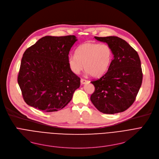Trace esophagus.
<instances>
[{
  "label": "esophagus",
  "mask_w": 159,
  "mask_h": 159,
  "mask_svg": "<svg viewBox=\"0 0 159 159\" xmlns=\"http://www.w3.org/2000/svg\"><path fill=\"white\" fill-rule=\"evenodd\" d=\"M88 82H89V80L84 79H81V80H80V82H81V84H86V83H88Z\"/></svg>",
  "instance_id": "esophagus-1"
}]
</instances>
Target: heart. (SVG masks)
<instances>
[{
  "label": "heart",
  "mask_w": 159,
  "mask_h": 159,
  "mask_svg": "<svg viewBox=\"0 0 159 159\" xmlns=\"http://www.w3.org/2000/svg\"><path fill=\"white\" fill-rule=\"evenodd\" d=\"M112 57V49L108 44L86 43L77 48L75 55L69 57L68 65L75 74H79L84 68L91 76L98 77L107 71Z\"/></svg>",
  "instance_id": "b5f03b06"
}]
</instances>
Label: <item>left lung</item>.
I'll list each match as a JSON object with an SVG mask.
<instances>
[{
	"label": "left lung",
	"mask_w": 159,
	"mask_h": 159,
	"mask_svg": "<svg viewBox=\"0 0 159 159\" xmlns=\"http://www.w3.org/2000/svg\"><path fill=\"white\" fill-rule=\"evenodd\" d=\"M95 38L109 45L114 57L106 73L91 82L95 86L91 101L103 113L123 112L135 102L143 82L139 56L121 38L115 36Z\"/></svg>",
	"instance_id": "left-lung-1"
}]
</instances>
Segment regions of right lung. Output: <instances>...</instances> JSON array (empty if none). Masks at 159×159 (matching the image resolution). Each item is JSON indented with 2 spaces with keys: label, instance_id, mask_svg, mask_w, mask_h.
I'll return each instance as SVG.
<instances>
[{
  "label": "right lung",
  "instance_id": "right-lung-1",
  "mask_svg": "<svg viewBox=\"0 0 159 159\" xmlns=\"http://www.w3.org/2000/svg\"><path fill=\"white\" fill-rule=\"evenodd\" d=\"M75 35L46 36L23 54L17 81L28 105L44 112L62 109L79 88L80 79L68 65Z\"/></svg>",
  "mask_w": 159,
  "mask_h": 159
}]
</instances>
